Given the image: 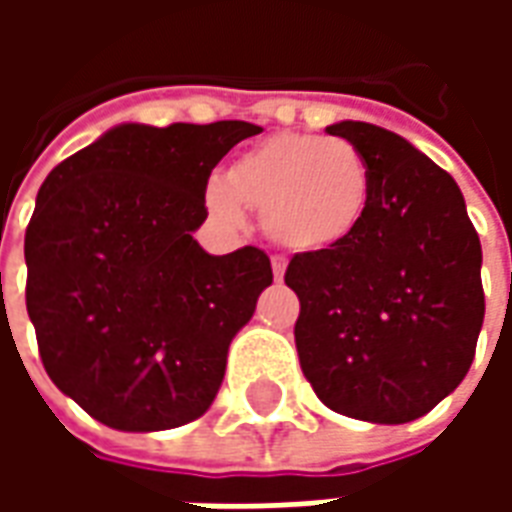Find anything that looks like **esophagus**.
Listing matches in <instances>:
<instances>
[{"label": "esophagus", "mask_w": 512, "mask_h": 512, "mask_svg": "<svg viewBox=\"0 0 512 512\" xmlns=\"http://www.w3.org/2000/svg\"><path fill=\"white\" fill-rule=\"evenodd\" d=\"M271 268H274V279L279 282V279L285 277V257H271Z\"/></svg>", "instance_id": "1"}]
</instances>
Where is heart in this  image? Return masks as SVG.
Returning a JSON list of instances; mask_svg holds the SVG:
<instances>
[{
  "label": "heart",
  "mask_w": 512,
  "mask_h": 512,
  "mask_svg": "<svg viewBox=\"0 0 512 512\" xmlns=\"http://www.w3.org/2000/svg\"><path fill=\"white\" fill-rule=\"evenodd\" d=\"M373 191V167L351 142L277 134L235 158L205 202L224 222H238L241 205L255 208L285 249L332 252L365 227Z\"/></svg>",
  "instance_id": "b5f03b06"
}]
</instances>
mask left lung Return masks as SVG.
Here are the masks:
<instances>
[{
  "mask_svg": "<svg viewBox=\"0 0 512 512\" xmlns=\"http://www.w3.org/2000/svg\"><path fill=\"white\" fill-rule=\"evenodd\" d=\"M362 150L376 191L365 227L332 252L293 255L296 351L326 406L403 425L469 373L483 329V249L466 202L439 164L386 128H326Z\"/></svg>",
  "mask_w": 512,
  "mask_h": 512,
  "instance_id": "obj_1",
  "label": "left lung"
}]
</instances>
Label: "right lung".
I'll return each instance as SVG.
<instances>
[{"label":"right lung","mask_w":512,"mask_h":512,"mask_svg":"<svg viewBox=\"0 0 512 512\" xmlns=\"http://www.w3.org/2000/svg\"><path fill=\"white\" fill-rule=\"evenodd\" d=\"M260 131L123 123L43 180L24 238L29 321L51 381L109 428H180L211 408L274 274L257 246L208 255L191 233L213 167Z\"/></svg>","instance_id":"right-lung-1"}]
</instances>
